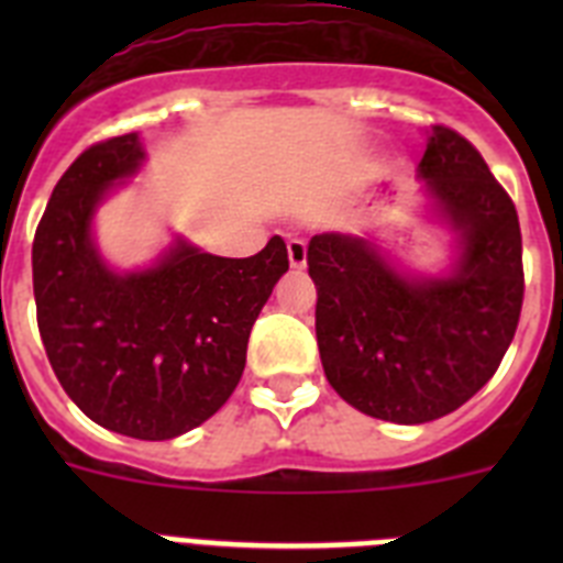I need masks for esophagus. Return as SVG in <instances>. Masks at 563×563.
<instances>
[{"instance_id":"obj_1","label":"esophagus","mask_w":563,"mask_h":563,"mask_svg":"<svg viewBox=\"0 0 563 563\" xmlns=\"http://www.w3.org/2000/svg\"><path fill=\"white\" fill-rule=\"evenodd\" d=\"M287 256H290V265L296 267V271H301V267L307 265V242H305V239H290V242H287Z\"/></svg>"}]
</instances>
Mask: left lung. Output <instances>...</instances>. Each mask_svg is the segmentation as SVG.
I'll use <instances>...</instances> for the list:
<instances>
[{"instance_id": "1", "label": "left lung", "mask_w": 563, "mask_h": 563, "mask_svg": "<svg viewBox=\"0 0 563 563\" xmlns=\"http://www.w3.org/2000/svg\"><path fill=\"white\" fill-rule=\"evenodd\" d=\"M420 177L460 233L449 278H406L346 233L307 247L327 380L363 415L402 426L451 415L494 377L525 298L519 213L474 143L431 126Z\"/></svg>"}]
</instances>
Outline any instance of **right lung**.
Listing matches in <instances>:
<instances>
[{
    "instance_id": "1",
    "label": "right lung",
    "mask_w": 563,
    "mask_h": 563,
    "mask_svg": "<svg viewBox=\"0 0 563 563\" xmlns=\"http://www.w3.org/2000/svg\"><path fill=\"white\" fill-rule=\"evenodd\" d=\"M141 163L129 132L92 143L62 174L33 239V296L69 400L109 431L172 440L233 395L253 321L290 262L282 236L247 258L177 242L148 271L112 273L89 225L109 188Z\"/></svg>"
}]
</instances>
